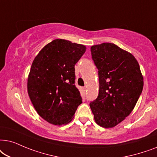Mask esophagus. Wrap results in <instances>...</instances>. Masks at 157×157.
I'll list each match as a JSON object with an SVG mask.
<instances>
[{
	"label": "esophagus",
	"mask_w": 157,
	"mask_h": 157,
	"mask_svg": "<svg viewBox=\"0 0 157 157\" xmlns=\"http://www.w3.org/2000/svg\"><path fill=\"white\" fill-rule=\"evenodd\" d=\"M82 92L85 94V92H86V87H82Z\"/></svg>",
	"instance_id": "esophagus-1"
}]
</instances>
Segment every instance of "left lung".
Masks as SVG:
<instances>
[{
    "mask_svg": "<svg viewBox=\"0 0 157 157\" xmlns=\"http://www.w3.org/2000/svg\"><path fill=\"white\" fill-rule=\"evenodd\" d=\"M90 50L100 88L90 106L96 124L113 128L132 112L143 90L144 77L136 58L114 44L94 45Z\"/></svg>",
    "mask_w": 157,
    "mask_h": 157,
    "instance_id": "8db88e82",
    "label": "left lung"
}]
</instances>
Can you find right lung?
Here are the masks:
<instances>
[{
    "label": "right lung",
    "mask_w": 157,
    "mask_h": 157,
    "mask_svg": "<svg viewBox=\"0 0 157 157\" xmlns=\"http://www.w3.org/2000/svg\"><path fill=\"white\" fill-rule=\"evenodd\" d=\"M86 51L82 44L54 39L34 58L27 90L35 110L49 124L65 125L82 103L75 87V65Z\"/></svg>",
    "instance_id": "1"
}]
</instances>
